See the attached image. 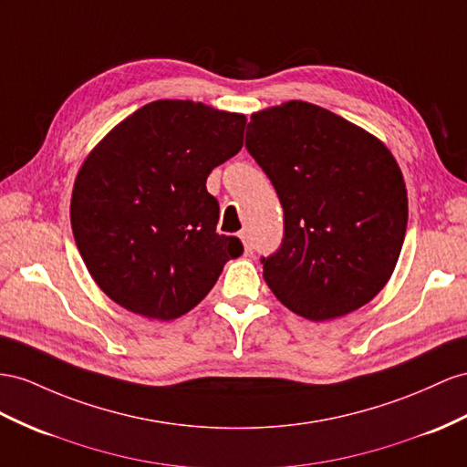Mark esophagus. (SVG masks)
Listing matches in <instances>:
<instances>
[{
    "label": "esophagus",
    "mask_w": 467,
    "mask_h": 467,
    "mask_svg": "<svg viewBox=\"0 0 467 467\" xmlns=\"http://www.w3.org/2000/svg\"><path fill=\"white\" fill-rule=\"evenodd\" d=\"M241 241H243V244H244V254H253L254 246H253V241H250V236H248L246 231L241 233Z\"/></svg>",
    "instance_id": "34e87169"
}]
</instances>
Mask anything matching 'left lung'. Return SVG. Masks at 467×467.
I'll use <instances>...</instances> for the list:
<instances>
[{"instance_id": "8db88e82", "label": "left lung", "mask_w": 467, "mask_h": 467, "mask_svg": "<svg viewBox=\"0 0 467 467\" xmlns=\"http://www.w3.org/2000/svg\"><path fill=\"white\" fill-rule=\"evenodd\" d=\"M246 150L284 209V238L262 256L265 280L294 314L326 321L385 288L409 223L392 153L321 106L292 100L253 114Z\"/></svg>"}]
</instances>
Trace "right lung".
I'll list each match as a JSON object with an SVG mask.
<instances>
[{
    "label": "right lung",
    "mask_w": 467,
    "mask_h": 467,
    "mask_svg": "<svg viewBox=\"0 0 467 467\" xmlns=\"http://www.w3.org/2000/svg\"><path fill=\"white\" fill-rule=\"evenodd\" d=\"M246 118L155 100L118 124L77 175L70 224L90 276L130 312L170 321L193 309L243 254L217 233L214 167L243 148Z\"/></svg>",
    "instance_id": "add662e5"
}]
</instances>
